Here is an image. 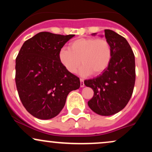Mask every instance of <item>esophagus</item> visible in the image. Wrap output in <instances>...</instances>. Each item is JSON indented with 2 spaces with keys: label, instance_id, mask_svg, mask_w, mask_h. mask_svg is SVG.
I'll return each mask as SVG.
<instances>
[{
  "label": "esophagus",
  "instance_id": "1",
  "mask_svg": "<svg viewBox=\"0 0 152 152\" xmlns=\"http://www.w3.org/2000/svg\"><path fill=\"white\" fill-rule=\"evenodd\" d=\"M80 86L81 87L84 86V80L83 78H80Z\"/></svg>",
  "mask_w": 152,
  "mask_h": 152
}]
</instances>
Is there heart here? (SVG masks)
Returning <instances> with one entry per match:
<instances>
[{
	"label": "heart",
	"instance_id": "b5f03b06",
	"mask_svg": "<svg viewBox=\"0 0 152 152\" xmlns=\"http://www.w3.org/2000/svg\"><path fill=\"white\" fill-rule=\"evenodd\" d=\"M112 57V50L105 38H80L72 41L69 48H62L58 53L61 64L69 72L76 73L81 63L83 64L80 74L88 76L93 73L99 75L109 66Z\"/></svg>",
	"mask_w": 152,
	"mask_h": 152
}]
</instances>
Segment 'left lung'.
<instances>
[{"mask_svg":"<svg viewBox=\"0 0 152 152\" xmlns=\"http://www.w3.org/2000/svg\"><path fill=\"white\" fill-rule=\"evenodd\" d=\"M104 32L112 50L111 62L102 74L85 80L84 84L94 91L88 102L90 109L97 114L111 116L123 109L133 94L135 57L126 38L109 29Z\"/></svg>","mask_w":152,"mask_h":152,"instance_id":"8db88e82","label":"left lung"}]
</instances>
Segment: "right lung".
<instances>
[{
    "label": "right lung",
    "mask_w": 152,
    "mask_h": 152,
    "mask_svg": "<svg viewBox=\"0 0 152 152\" xmlns=\"http://www.w3.org/2000/svg\"><path fill=\"white\" fill-rule=\"evenodd\" d=\"M74 35L41 32L26 41L15 59V84L23 105L40 119L56 116L79 78L61 64L58 53Z\"/></svg>",
    "instance_id": "1"
}]
</instances>
